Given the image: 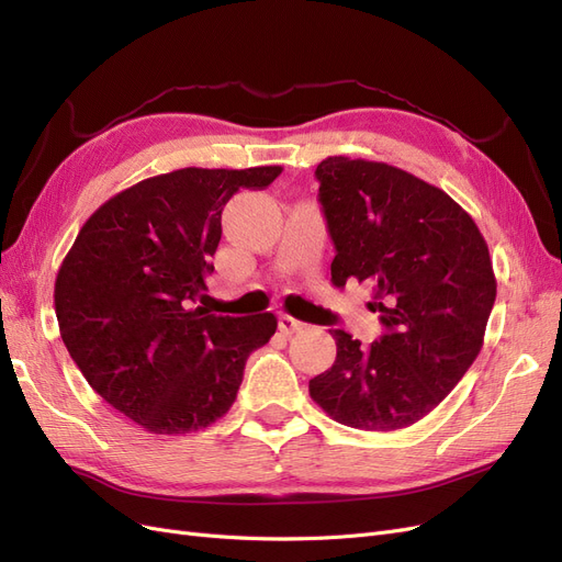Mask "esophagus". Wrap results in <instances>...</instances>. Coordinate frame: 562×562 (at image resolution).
Here are the masks:
<instances>
[{
  "mask_svg": "<svg viewBox=\"0 0 562 562\" xmlns=\"http://www.w3.org/2000/svg\"><path fill=\"white\" fill-rule=\"evenodd\" d=\"M279 328H281V333L291 335V333H297V330L302 328V323H300L297 318H293V316L281 314V316H279Z\"/></svg>",
  "mask_w": 562,
  "mask_h": 562,
  "instance_id": "1",
  "label": "esophagus"
}]
</instances>
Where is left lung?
Returning a JSON list of instances; mask_svg holds the SVG:
<instances>
[{"mask_svg":"<svg viewBox=\"0 0 562 562\" xmlns=\"http://www.w3.org/2000/svg\"><path fill=\"white\" fill-rule=\"evenodd\" d=\"M318 201L335 244L333 283L372 285L384 335L361 347L330 330L333 368L310 380L335 422L396 431L443 401L483 347L497 281L483 234L443 190L396 166L328 157Z\"/></svg>","mask_w":562,"mask_h":562,"instance_id":"obj_1","label":"left lung"}]
</instances>
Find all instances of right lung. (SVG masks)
<instances>
[{
  "instance_id": "add662e5",
  "label": "right lung",
  "mask_w": 562,
  "mask_h": 562,
  "mask_svg": "<svg viewBox=\"0 0 562 562\" xmlns=\"http://www.w3.org/2000/svg\"><path fill=\"white\" fill-rule=\"evenodd\" d=\"M281 166L180 168L105 201L56 277L60 337L81 375L151 434H190L223 417L248 356L277 333L271 312L232 318L192 307L206 291L223 209L265 190Z\"/></svg>"
}]
</instances>
